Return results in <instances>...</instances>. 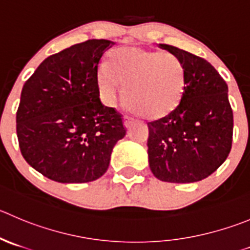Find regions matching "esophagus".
<instances>
[{"mask_svg":"<svg viewBox=\"0 0 250 250\" xmlns=\"http://www.w3.org/2000/svg\"><path fill=\"white\" fill-rule=\"evenodd\" d=\"M132 124H134V120H132L131 118H129V116H125V118H124V126L126 127V129H129Z\"/></svg>","mask_w":250,"mask_h":250,"instance_id":"obj_1","label":"esophagus"}]
</instances>
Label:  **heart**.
<instances>
[{
	"label": "heart",
	"instance_id": "b5f03b06",
	"mask_svg": "<svg viewBox=\"0 0 250 250\" xmlns=\"http://www.w3.org/2000/svg\"><path fill=\"white\" fill-rule=\"evenodd\" d=\"M120 83L127 108L149 120L172 114L184 93L185 72L179 59L170 52L139 46L114 50L108 63L99 66L97 87L106 105L118 101Z\"/></svg>",
	"mask_w": 250,
	"mask_h": 250
}]
</instances>
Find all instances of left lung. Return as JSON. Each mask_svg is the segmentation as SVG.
<instances>
[{
	"label": "left lung",
	"mask_w": 250,
	"mask_h": 250,
	"mask_svg": "<svg viewBox=\"0 0 250 250\" xmlns=\"http://www.w3.org/2000/svg\"><path fill=\"white\" fill-rule=\"evenodd\" d=\"M161 47L183 63L185 85L178 108L148 123L149 169L162 182H199L225 162L232 147L227 83L204 59L172 45Z\"/></svg>",
	"instance_id": "obj_1"
}]
</instances>
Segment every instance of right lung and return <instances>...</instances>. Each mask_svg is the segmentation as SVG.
I'll return each instance as SVG.
<instances>
[{
  "label": "right lung",
  "instance_id": "right-lung-1",
  "mask_svg": "<svg viewBox=\"0 0 250 250\" xmlns=\"http://www.w3.org/2000/svg\"><path fill=\"white\" fill-rule=\"evenodd\" d=\"M114 45L105 39L72 45L45 59L23 85L17 136L28 165L44 177L77 184L108 169L114 146L126 134L97 87L99 62Z\"/></svg>",
  "mask_w": 250,
  "mask_h": 250
}]
</instances>
